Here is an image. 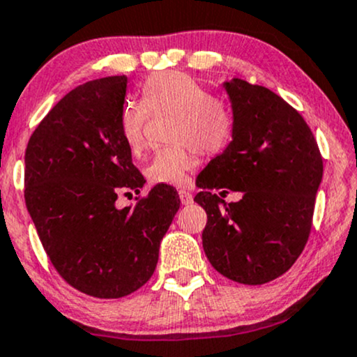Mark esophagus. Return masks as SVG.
Masks as SVG:
<instances>
[{
    "mask_svg": "<svg viewBox=\"0 0 357 357\" xmlns=\"http://www.w3.org/2000/svg\"><path fill=\"white\" fill-rule=\"evenodd\" d=\"M178 195H180V202L183 204V206H189L192 202V199H194V195H192V192L189 189H178Z\"/></svg>",
    "mask_w": 357,
    "mask_h": 357,
    "instance_id": "34e87169",
    "label": "esophagus"
}]
</instances>
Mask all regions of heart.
Masks as SVG:
<instances>
[{
    "label": "heart",
    "mask_w": 357,
    "mask_h": 357,
    "mask_svg": "<svg viewBox=\"0 0 357 357\" xmlns=\"http://www.w3.org/2000/svg\"><path fill=\"white\" fill-rule=\"evenodd\" d=\"M143 102L148 109L177 111L172 139L175 145L158 148L146 165L151 182L180 185L187 174L199 165L192 146L202 153H218L232 138L234 121L226 106L204 89L197 81L182 72H162L148 77L142 87ZM148 111L143 104L128 101L121 109L119 130L128 150L139 155L146 148Z\"/></svg>",
    "instance_id": "obj_1"
}]
</instances>
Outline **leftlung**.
I'll list each match as a JSON object with an SVG mask.
<instances>
[{
  "label": "left lung",
  "mask_w": 357,
  "mask_h": 357,
  "mask_svg": "<svg viewBox=\"0 0 357 357\" xmlns=\"http://www.w3.org/2000/svg\"><path fill=\"white\" fill-rule=\"evenodd\" d=\"M232 139L199 174L195 202L207 212L202 246L219 273L263 285L297 261L312 227L322 157L298 111L273 91L231 79ZM241 191L226 204L213 190Z\"/></svg>",
  "instance_id": "obj_1"
}]
</instances>
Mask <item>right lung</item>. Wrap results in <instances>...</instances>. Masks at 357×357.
<instances>
[{
    "mask_svg": "<svg viewBox=\"0 0 357 357\" xmlns=\"http://www.w3.org/2000/svg\"><path fill=\"white\" fill-rule=\"evenodd\" d=\"M126 75L75 87L42 119L25 153V202L52 265L98 298L133 294L153 275L160 243L180 209L174 187L155 185L136 206L121 190L146 180L119 130Z\"/></svg>",
    "mask_w": 357,
    "mask_h": 357,
    "instance_id": "obj_1",
    "label": "right lung"
}]
</instances>
